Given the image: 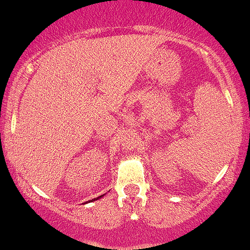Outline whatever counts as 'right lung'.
I'll return each instance as SVG.
<instances>
[{"mask_svg": "<svg viewBox=\"0 0 250 250\" xmlns=\"http://www.w3.org/2000/svg\"><path fill=\"white\" fill-rule=\"evenodd\" d=\"M102 197H104V194H102V196H99V197H97V198H94V200H91V201H89V202H93V201H97V200H99V198H102Z\"/></svg>", "mask_w": 250, "mask_h": 250, "instance_id": "right-lung-1", "label": "right lung"}]
</instances>
